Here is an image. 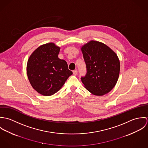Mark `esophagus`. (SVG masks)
Returning <instances> with one entry per match:
<instances>
[{"instance_id":"esophagus-1","label":"esophagus","mask_w":148,"mask_h":148,"mask_svg":"<svg viewBox=\"0 0 148 148\" xmlns=\"http://www.w3.org/2000/svg\"><path fill=\"white\" fill-rule=\"evenodd\" d=\"M73 75H77V70H74L73 71Z\"/></svg>"}]
</instances>
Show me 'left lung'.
I'll list each match as a JSON object with an SVG mask.
<instances>
[{
  "label": "left lung",
  "instance_id": "1",
  "mask_svg": "<svg viewBox=\"0 0 148 148\" xmlns=\"http://www.w3.org/2000/svg\"><path fill=\"white\" fill-rule=\"evenodd\" d=\"M86 73L81 80L86 89L96 96L109 92L119 79L120 65L117 55L106 44L90 41L82 48Z\"/></svg>",
  "mask_w": 148,
  "mask_h": 148
}]
</instances>
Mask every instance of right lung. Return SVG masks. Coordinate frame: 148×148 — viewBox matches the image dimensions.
Masks as SVG:
<instances>
[{
    "label": "right lung",
    "mask_w": 148,
    "mask_h": 148,
    "mask_svg": "<svg viewBox=\"0 0 148 148\" xmlns=\"http://www.w3.org/2000/svg\"><path fill=\"white\" fill-rule=\"evenodd\" d=\"M60 48L52 42L38 47L30 56L27 65L28 78L32 87L44 96H51L63 86L72 75L64 60L58 55Z\"/></svg>",
    "instance_id": "1"
}]
</instances>
